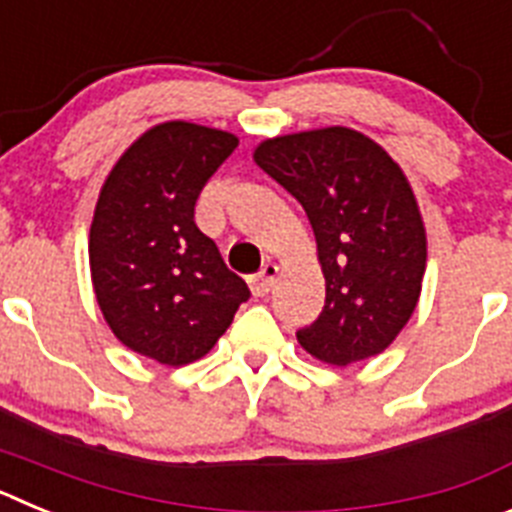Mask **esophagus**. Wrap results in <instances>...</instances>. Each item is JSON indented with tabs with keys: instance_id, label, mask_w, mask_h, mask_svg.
<instances>
[{
	"instance_id": "34e87169",
	"label": "esophagus",
	"mask_w": 512,
	"mask_h": 512,
	"mask_svg": "<svg viewBox=\"0 0 512 512\" xmlns=\"http://www.w3.org/2000/svg\"><path fill=\"white\" fill-rule=\"evenodd\" d=\"M279 277V266L277 264H266L264 269L256 274V277L251 279V292L253 297H264L269 295L271 287H274V282H277Z\"/></svg>"
}]
</instances>
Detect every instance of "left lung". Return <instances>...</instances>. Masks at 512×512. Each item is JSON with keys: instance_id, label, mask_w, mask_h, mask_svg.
Returning <instances> with one entry per match:
<instances>
[{"instance_id": "1", "label": "left lung", "mask_w": 512, "mask_h": 512, "mask_svg": "<svg viewBox=\"0 0 512 512\" xmlns=\"http://www.w3.org/2000/svg\"><path fill=\"white\" fill-rule=\"evenodd\" d=\"M253 161L305 207L318 243L325 307L297 333L300 346L330 366L382 354L413 318L428 261L405 171L343 125L266 138Z\"/></svg>"}]
</instances>
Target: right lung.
Instances as JSON below:
<instances>
[{
	"label": "right lung",
	"mask_w": 512,
	"mask_h": 512,
	"mask_svg": "<svg viewBox=\"0 0 512 512\" xmlns=\"http://www.w3.org/2000/svg\"><path fill=\"white\" fill-rule=\"evenodd\" d=\"M235 146L228 130L158 122L99 189L89 228L94 297L117 341L158 364L210 354L248 300L246 282L194 225L197 194Z\"/></svg>",
	"instance_id": "1"
}]
</instances>
